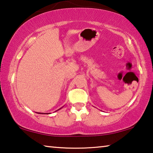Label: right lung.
Listing matches in <instances>:
<instances>
[{
  "mask_svg": "<svg viewBox=\"0 0 153 153\" xmlns=\"http://www.w3.org/2000/svg\"><path fill=\"white\" fill-rule=\"evenodd\" d=\"M46 114H48V113H46Z\"/></svg>",
  "mask_w": 153,
  "mask_h": 153,
  "instance_id": "1",
  "label": "right lung"
}]
</instances>
